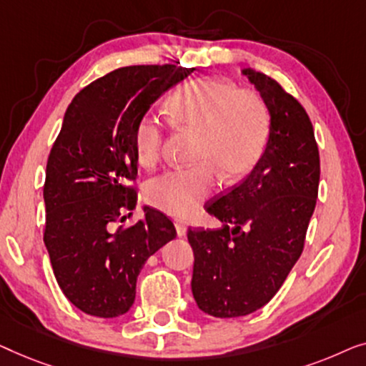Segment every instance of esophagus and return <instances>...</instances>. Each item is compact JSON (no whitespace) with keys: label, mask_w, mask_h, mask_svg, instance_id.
I'll return each mask as SVG.
<instances>
[{"label":"esophagus","mask_w":366,"mask_h":366,"mask_svg":"<svg viewBox=\"0 0 366 366\" xmlns=\"http://www.w3.org/2000/svg\"><path fill=\"white\" fill-rule=\"evenodd\" d=\"M176 230L179 237L185 235V232H187V224H185L184 220H176Z\"/></svg>","instance_id":"1"}]
</instances>
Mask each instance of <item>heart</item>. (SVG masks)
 Segmentation results:
<instances>
[{
	"label": "heart",
	"instance_id": "obj_1",
	"mask_svg": "<svg viewBox=\"0 0 366 366\" xmlns=\"http://www.w3.org/2000/svg\"><path fill=\"white\" fill-rule=\"evenodd\" d=\"M174 126L197 132L192 159L197 164L154 177L146 199L172 217L187 219L217 185L247 176L264 156L270 136V111L254 89L222 78L194 79L174 91L166 102ZM164 124L152 114L137 119L132 149L139 166L151 169L164 154Z\"/></svg>",
	"mask_w": 366,
	"mask_h": 366
}]
</instances>
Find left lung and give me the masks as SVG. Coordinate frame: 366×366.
Wrapping results in <instances>:
<instances>
[{"label":"left lung","instance_id":"8db88e82","mask_svg":"<svg viewBox=\"0 0 366 366\" xmlns=\"http://www.w3.org/2000/svg\"><path fill=\"white\" fill-rule=\"evenodd\" d=\"M244 74L270 111L265 152L244 181L205 205L222 227L187 232L194 298L200 310L217 318L249 315L279 292L302 255L320 182L307 111L267 74Z\"/></svg>","mask_w":366,"mask_h":366}]
</instances>
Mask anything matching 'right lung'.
Returning <instances> with one entry per match:
<instances>
[{
  "mask_svg": "<svg viewBox=\"0 0 366 366\" xmlns=\"http://www.w3.org/2000/svg\"><path fill=\"white\" fill-rule=\"evenodd\" d=\"M192 71L119 68L81 89L66 111L46 166L44 244L61 290L87 315L114 318L129 310L146 260L177 235L172 220L151 207L131 227L116 225L137 204L127 184L137 176L134 126Z\"/></svg>",
  "mask_w": 366,
  "mask_h": 366,
  "instance_id": "1",
  "label": "right lung"
}]
</instances>
